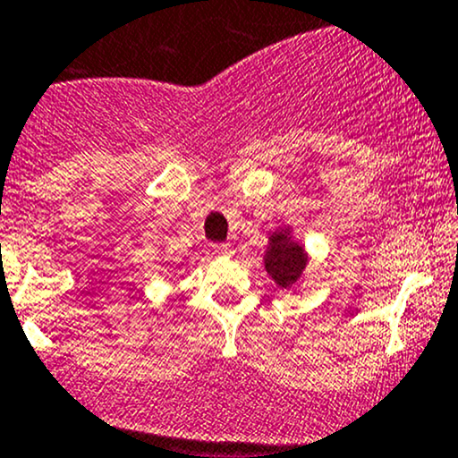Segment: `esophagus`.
I'll list each match as a JSON object with an SVG mask.
<instances>
[{"label":"esophagus","instance_id":"esophagus-1","mask_svg":"<svg viewBox=\"0 0 458 458\" xmlns=\"http://www.w3.org/2000/svg\"><path fill=\"white\" fill-rule=\"evenodd\" d=\"M212 250L216 255H233V246L229 242H223V244H212Z\"/></svg>","mask_w":458,"mask_h":458}]
</instances>
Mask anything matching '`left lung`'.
I'll list each match as a JSON object with an SVG mask.
<instances>
[{
  "label": "left lung",
  "mask_w": 458,
  "mask_h": 458,
  "mask_svg": "<svg viewBox=\"0 0 458 458\" xmlns=\"http://www.w3.org/2000/svg\"><path fill=\"white\" fill-rule=\"evenodd\" d=\"M305 268V255L301 246L292 244L285 233L272 235V246L266 255V270L270 272L272 279L281 287L296 284Z\"/></svg>",
  "instance_id": "8db88e82"
}]
</instances>
